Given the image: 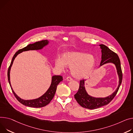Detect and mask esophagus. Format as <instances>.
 I'll list each match as a JSON object with an SVG mask.
<instances>
[{"label":"esophagus","instance_id":"1","mask_svg":"<svg viewBox=\"0 0 133 133\" xmlns=\"http://www.w3.org/2000/svg\"><path fill=\"white\" fill-rule=\"evenodd\" d=\"M66 79H67V81H72V79H73V78L70 77V76H68L67 78H66Z\"/></svg>","mask_w":133,"mask_h":133}]
</instances>
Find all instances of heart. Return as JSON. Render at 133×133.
<instances>
[{
  "label": "heart",
  "instance_id": "heart-1",
  "mask_svg": "<svg viewBox=\"0 0 133 133\" xmlns=\"http://www.w3.org/2000/svg\"><path fill=\"white\" fill-rule=\"evenodd\" d=\"M55 64L61 69H64L65 65L70 67L72 75L77 78H82L92 72L96 64V59L90 54L69 51L65 53L61 59H57Z\"/></svg>",
  "mask_w": 133,
  "mask_h": 133
}]
</instances>
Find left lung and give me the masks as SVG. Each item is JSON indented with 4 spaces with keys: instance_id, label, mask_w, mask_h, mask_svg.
<instances>
[{
    "instance_id": "1",
    "label": "left lung",
    "mask_w": 133,
    "mask_h": 133,
    "mask_svg": "<svg viewBox=\"0 0 133 133\" xmlns=\"http://www.w3.org/2000/svg\"><path fill=\"white\" fill-rule=\"evenodd\" d=\"M102 52V60L99 67L108 63L113 64L116 66L117 74L119 77V84L116 90L110 96L103 97H94L88 94L85 88V79L81 80L79 83V89L77 93L74 95V97L77 102L82 107L88 109H96L108 104L116 95L119 87L121 85L122 73L121 68V64L119 58L117 54L111 51L108 46L103 44L99 45Z\"/></svg>"
}]
</instances>
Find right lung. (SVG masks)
I'll list each match as a JSON object with an SVG mask.
<instances>
[{
  "label": "right lung",
  "instance_id": "right-lung-1",
  "mask_svg": "<svg viewBox=\"0 0 133 133\" xmlns=\"http://www.w3.org/2000/svg\"><path fill=\"white\" fill-rule=\"evenodd\" d=\"M50 42L48 40H43L42 41L36 42L33 44H29L26 46L24 47V48L20 49L17 51L15 55H14L10 66H9L8 72H7V76H8V80L11 86V89L13 91L16 98L17 99L19 102H20L23 105L26 106V107H31V108H42L45 107L50 103L51 101L54 98V97L55 95L56 90H57V87L58 84L63 81V76L60 75H54L52 76V80L51 83L48 90L44 93L42 96L39 97V98L34 99H30V100H25L17 96L15 92L14 91L13 88L11 86V82H10V71L11 67L13 65V61L16 56L19 54H21V52L23 51H27L29 50H39L43 49L44 47H45L49 45Z\"/></svg>",
  "mask_w": 133,
  "mask_h": 133
}]
</instances>
